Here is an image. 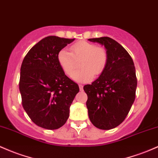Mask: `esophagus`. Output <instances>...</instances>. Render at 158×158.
<instances>
[{"label": "esophagus", "mask_w": 158, "mask_h": 158, "mask_svg": "<svg viewBox=\"0 0 158 158\" xmlns=\"http://www.w3.org/2000/svg\"><path fill=\"white\" fill-rule=\"evenodd\" d=\"M79 89H80V91H82V90H83V85H79Z\"/></svg>", "instance_id": "obj_1"}]
</instances>
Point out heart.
<instances>
[{
  "instance_id": "heart-1",
  "label": "heart",
  "mask_w": 158,
  "mask_h": 158,
  "mask_svg": "<svg viewBox=\"0 0 158 158\" xmlns=\"http://www.w3.org/2000/svg\"><path fill=\"white\" fill-rule=\"evenodd\" d=\"M70 51L61 49L58 52L57 59L65 74L71 76L76 67L77 60H81V70L76 71L73 79L78 82H89L94 76H100L108 63V53L105 48L86 41L74 43Z\"/></svg>"
}]
</instances>
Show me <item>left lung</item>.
<instances>
[{
  "label": "left lung",
  "instance_id": "left-lung-1",
  "mask_svg": "<svg viewBox=\"0 0 158 158\" xmlns=\"http://www.w3.org/2000/svg\"><path fill=\"white\" fill-rule=\"evenodd\" d=\"M103 45L108 53L104 71L91 85L84 86L90 121L96 127L110 130L124 121L132 106L137 86L136 69L126 49L112 38L88 39Z\"/></svg>",
  "mask_w": 158,
  "mask_h": 158
}]
</instances>
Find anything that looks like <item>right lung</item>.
Masks as SVG:
<instances>
[{
    "mask_svg": "<svg viewBox=\"0 0 158 158\" xmlns=\"http://www.w3.org/2000/svg\"><path fill=\"white\" fill-rule=\"evenodd\" d=\"M75 39L49 36L34 45L21 66L22 103L31 121L48 130L58 129L70 115L79 85L65 75L57 59L60 50Z\"/></svg>",
    "mask_w": 158,
    "mask_h": 158,
    "instance_id": "right-lung-1",
    "label": "right lung"
}]
</instances>
